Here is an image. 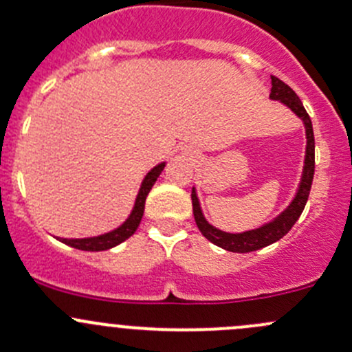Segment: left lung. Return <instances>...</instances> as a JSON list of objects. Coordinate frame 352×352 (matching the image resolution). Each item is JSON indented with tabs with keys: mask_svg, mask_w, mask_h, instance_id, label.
Segmentation results:
<instances>
[{
	"mask_svg": "<svg viewBox=\"0 0 352 352\" xmlns=\"http://www.w3.org/2000/svg\"><path fill=\"white\" fill-rule=\"evenodd\" d=\"M271 95L269 98L276 102H281L286 105L294 116L301 119L305 126V134H307V148H305V162H303V172H301L300 184L294 197L287 204L285 211L279 212L276 218L271 221L264 223L262 226L254 230H247V232L240 233H230L223 232V230L216 228L211 223L206 219L204 212L201 209V202H199L196 187H192V209H194V219L197 223V228L201 230L202 235L209 240L211 243L218 245V247L225 248L228 252H236V254H247V252L258 250L267 245L278 242L283 236L293 228L294 223L298 221L300 214L303 212L305 204H307L308 196H310L311 182H314V173H315V138H314V127H311L310 116L305 110L303 104H301L300 97L291 90L289 87L281 81L279 78L271 76Z\"/></svg>",
	"mask_w": 352,
	"mask_h": 352,
	"instance_id": "8db88e82",
	"label": "left lung"
}]
</instances>
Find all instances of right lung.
Returning <instances> with one entry per match:
<instances>
[{
	"label": "right lung",
	"mask_w": 352,
	"mask_h": 352,
	"mask_svg": "<svg viewBox=\"0 0 352 352\" xmlns=\"http://www.w3.org/2000/svg\"><path fill=\"white\" fill-rule=\"evenodd\" d=\"M165 165L166 162L158 163V165H155L153 168L144 175L143 182H141L140 186V190H138L136 201H134L133 211H131V214L127 216V219L122 223V225H119L117 228L110 230V232L102 233V235H97V236H87V239H61V236H56V239H58L59 242L69 245V247L78 248V250H87V252L109 250V248H113L119 243L126 242L129 236L134 235V232H136L138 226H140L141 218H143V212H144V202H146L148 194H150L151 187L155 186L156 179H158L160 173L163 172Z\"/></svg>",
	"instance_id": "obj_1"
}]
</instances>
